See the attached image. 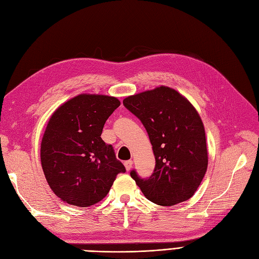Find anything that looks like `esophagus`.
I'll use <instances>...</instances> for the list:
<instances>
[{
    "instance_id": "obj_1",
    "label": "esophagus",
    "mask_w": 259,
    "mask_h": 259,
    "mask_svg": "<svg viewBox=\"0 0 259 259\" xmlns=\"http://www.w3.org/2000/svg\"><path fill=\"white\" fill-rule=\"evenodd\" d=\"M124 166L125 168H126V170H131L132 166H133V161L130 160V161H125L124 162Z\"/></svg>"
}]
</instances>
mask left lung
Wrapping results in <instances>:
<instances>
[{
	"instance_id": "obj_1",
	"label": "left lung",
	"mask_w": 259,
	"mask_h": 259,
	"mask_svg": "<svg viewBox=\"0 0 259 259\" xmlns=\"http://www.w3.org/2000/svg\"><path fill=\"white\" fill-rule=\"evenodd\" d=\"M123 105L142 121L152 145L153 174L143 179L131 171L145 197L162 206L190 199L208 164L205 130L197 109L164 85L128 96Z\"/></svg>"
}]
</instances>
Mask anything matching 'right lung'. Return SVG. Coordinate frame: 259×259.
I'll list each match as a JSON object with an SVG mask.
<instances>
[{"instance_id": "right-lung-1", "label": "right lung", "mask_w": 259, "mask_h": 259, "mask_svg": "<svg viewBox=\"0 0 259 259\" xmlns=\"http://www.w3.org/2000/svg\"><path fill=\"white\" fill-rule=\"evenodd\" d=\"M121 105L107 95L80 94L50 117L41 143V164L53 192L74 206L96 204L124 173L111 145L101 139L108 117Z\"/></svg>"}]
</instances>
